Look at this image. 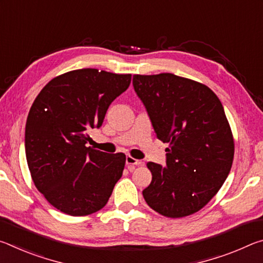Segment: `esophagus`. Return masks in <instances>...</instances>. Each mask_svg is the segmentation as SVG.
I'll return each mask as SVG.
<instances>
[{
    "label": "esophagus",
    "mask_w": 263,
    "mask_h": 263,
    "mask_svg": "<svg viewBox=\"0 0 263 263\" xmlns=\"http://www.w3.org/2000/svg\"><path fill=\"white\" fill-rule=\"evenodd\" d=\"M142 162L140 161V160H137L135 158H132L128 155V157H126V164L127 167L130 171H132V169H135V166H140Z\"/></svg>",
    "instance_id": "obj_1"
}]
</instances>
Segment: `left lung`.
<instances>
[{"label": "left lung", "mask_w": 263, "mask_h": 263, "mask_svg": "<svg viewBox=\"0 0 263 263\" xmlns=\"http://www.w3.org/2000/svg\"><path fill=\"white\" fill-rule=\"evenodd\" d=\"M157 137L168 142L166 166L148 162L152 182L146 203L169 218L190 216L211 201L234 157V140L224 108L205 84L172 73L133 75Z\"/></svg>", "instance_id": "left-lung-1"}]
</instances>
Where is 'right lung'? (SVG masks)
<instances>
[{
	"label": "right lung",
	"instance_id": "obj_1",
	"mask_svg": "<svg viewBox=\"0 0 263 263\" xmlns=\"http://www.w3.org/2000/svg\"><path fill=\"white\" fill-rule=\"evenodd\" d=\"M131 74L95 68L52 79L35 97L25 126V154L32 181L51 205L69 216L101 210L123 175L126 157L87 147V131L100 127Z\"/></svg>",
	"mask_w": 263,
	"mask_h": 263
}]
</instances>
